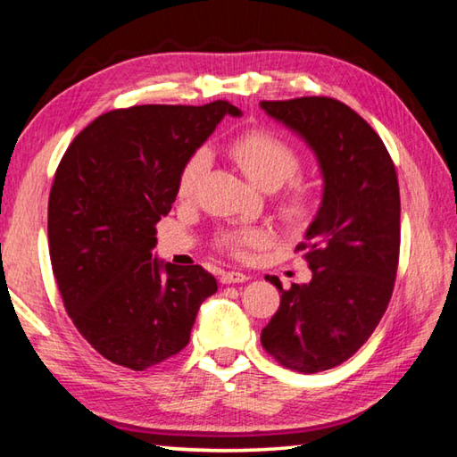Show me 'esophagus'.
Here are the masks:
<instances>
[{"label":"esophagus","mask_w":457,"mask_h":457,"mask_svg":"<svg viewBox=\"0 0 457 457\" xmlns=\"http://www.w3.org/2000/svg\"><path fill=\"white\" fill-rule=\"evenodd\" d=\"M221 284H242L247 280V276L244 272H236V270H229V272H221L220 276Z\"/></svg>","instance_id":"obj_1"}]
</instances>
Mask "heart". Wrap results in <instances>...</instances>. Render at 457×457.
<instances>
[{
    "instance_id": "obj_1",
    "label": "heart",
    "mask_w": 457,
    "mask_h": 457,
    "mask_svg": "<svg viewBox=\"0 0 457 457\" xmlns=\"http://www.w3.org/2000/svg\"><path fill=\"white\" fill-rule=\"evenodd\" d=\"M229 154L262 189L272 191L287 183L276 201V212L286 228L303 229L319 215L322 193L319 185L294 177L303 167V157L296 146L284 137L266 129L245 130L229 143ZM207 169H210V151L197 149L189 154L177 177L179 199L195 195ZM268 239L270 234L262 228H229L215 236V245L229 256L242 260L256 247L266 245Z\"/></svg>"
}]
</instances>
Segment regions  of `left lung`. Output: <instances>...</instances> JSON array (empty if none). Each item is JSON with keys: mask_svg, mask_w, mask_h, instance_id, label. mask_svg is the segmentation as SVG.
<instances>
[{"mask_svg": "<svg viewBox=\"0 0 457 457\" xmlns=\"http://www.w3.org/2000/svg\"><path fill=\"white\" fill-rule=\"evenodd\" d=\"M270 117L304 138L324 177L320 212L296 245L308 284L282 288L262 346L282 367L320 373L351 359L389 306L401 244V201L391 154L365 119L328 96L262 100Z\"/></svg>", "mask_w": 457, "mask_h": 457, "instance_id": "left-lung-1", "label": "left lung"}]
</instances>
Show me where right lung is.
<instances>
[{
    "mask_svg": "<svg viewBox=\"0 0 457 457\" xmlns=\"http://www.w3.org/2000/svg\"><path fill=\"white\" fill-rule=\"evenodd\" d=\"M226 114L242 112L228 100L117 108L60 161L48 201L52 272L74 327L114 365L145 370L183 351L218 290L201 266L163 264L151 250L183 163Z\"/></svg>",
    "mask_w": 457,
    "mask_h": 457,
    "instance_id": "obj_1",
    "label": "right lung"
}]
</instances>
